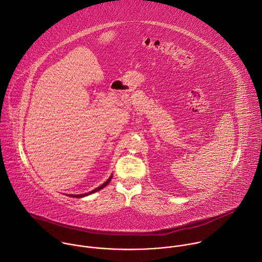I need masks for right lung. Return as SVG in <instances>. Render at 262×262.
<instances>
[{
	"instance_id": "add662e5",
	"label": "right lung",
	"mask_w": 262,
	"mask_h": 262,
	"mask_svg": "<svg viewBox=\"0 0 262 262\" xmlns=\"http://www.w3.org/2000/svg\"><path fill=\"white\" fill-rule=\"evenodd\" d=\"M112 178H113V174L110 176V178L104 182V183H102L100 186H98V187H96L95 189H93V190H91V191H89V192H86V193H80V194H69L70 196H72V198H83V196H87V195H89V194H91V193H93V192H96V191H98V190H100V189H102L103 187H105L108 183H110V181L112 180Z\"/></svg>"
}]
</instances>
